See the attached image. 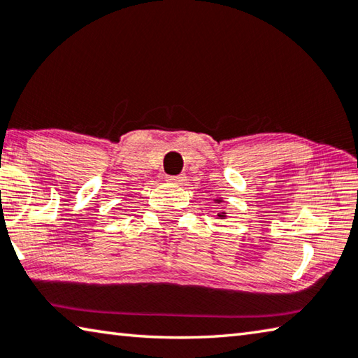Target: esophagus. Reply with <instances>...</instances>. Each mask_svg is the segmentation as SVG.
<instances>
[{"label":"esophagus","instance_id":"1","mask_svg":"<svg viewBox=\"0 0 358 358\" xmlns=\"http://www.w3.org/2000/svg\"><path fill=\"white\" fill-rule=\"evenodd\" d=\"M166 180H168V182H171V184H176V185H182L185 182V176L184 174L168 176Z\"/></svg>","mask_w":358,"mask_h":358}]
</instances>
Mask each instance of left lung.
<instances>
[{"mask_svg":"<svg viewBox=\"0 0 358 358\" xmlns=\"http://www.w3.org/2000/svg\"><path fill=\"white\" fill-rule=\"evenodd\" d=\"M215 201H217L218 204H220V203H222V198L215 199ZM218 217H220V218H224V217H227V212H220V214H218Z\"/></svg>","mask_w":358,"mask_h":358,"instance_id":"1","label":"left lung"}]
</instances>
